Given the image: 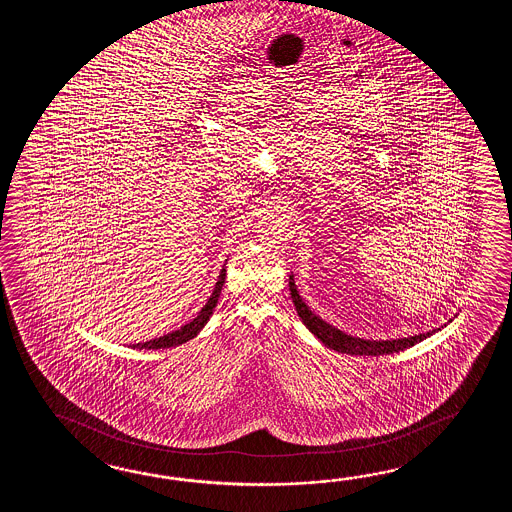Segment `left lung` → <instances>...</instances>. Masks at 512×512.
Here are the masks:
<instances>
[{"label": "left lung", "mask_w": 512, "mask_h": 512, "mask_svg": "<svg viewBox=\"0 0 512 512\" xmlns=\"http://www.w3.org/2000/svg\"><path fill=\"white\" fill-rule=\"evenodd\" d=\"M289 289L293 298L296 313L302 318L307 329L320 338L327 348L335 349L338 353H349V355H388V353H399L406 348H412L417 342L425 340L432 335V331L415 335L410 338H397V340H364V338L351 337L337 327L329 326L320 316L313 315L311 309L304 304L302 296L296 291L293 276L289 278Z\"/></svg>", "instance_id": "8db88e82"}]
</instances>
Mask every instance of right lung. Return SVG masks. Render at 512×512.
Masks as SVG:
<instances>
[{
    "label": "right lung",
    "mask_w": 512,
    "mask_h": 512,
    "mask_svg": "<svg viewBox=\"0 0 512 512\" xmlns=\"http://www.w3.org/2000/svg\"><path fill=\"white\" fill-rule=\"evenodd\" d=\"M225 276H227V271H225V269H221V272H219L218 283H216L214 291H212V294H210V298H208L207 304H205V307L199 311V315H197L196 318L192 320V322H188L186 326L179 327L177 331H172V333H168V335H164V337L153 338V340H148V342H141V344H133V348H172V346L183 344V342H186V340H190V338L196 337L197 333H199V331L203 329V326L207 324L208 318H210L212 311H214V307H216V304H218L219 293H221V289H223Z\"/></svg>",
    "instance_id": "1"
}]
</instances>
